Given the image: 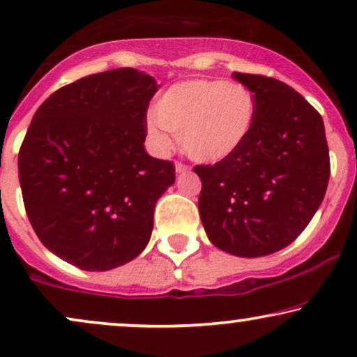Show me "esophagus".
Here are the masks:
<instances>
[{"label":"esophagus","instance_id":"esophagus-1","mask_svg":"<svg viewBox=\"0 0 357 357\" xmlns=\"http://www.w3.org/2000/svg\"><path fill=\"white\" fill-rule=\"evenodd\" d=\"M189 169H191V168H189L188 165L181 163V161H178V163H176V173H179V174H181V173H188Z\"/></svg>","mask_w":357,"mask_h":357}]
</instances>
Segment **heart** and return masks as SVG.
I'll return each mask as SVG.
<instances>
[{"label":"heart","mask_w":357,"mask_h":357,"mask_svg":"<svg viewBox=\"0 0 357 357\" xmlns=\"http://www.w3.org/2000/svg\"><path fill=\"white\" fill-rule=\"evenodd\" d=\"M148 119L156 150L168 151L167 133L181 137L192 160L215 163L234 155L254 128L257 103L250 89L220 79H194L174 84L158 98Z\"/></svg>","instance_id":"obj_1"}]
</instances>
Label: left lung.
I'll list each match as a JSON object with an SVG mask.
<instances>
[{
  "instance_id": "left-lung-1",
  "label": "left lung",
  "mask_w": 357,
  "mask_h": 357,
  "mask_svg": "<svg viewBox=\"0 0 357 357\" xmlns=\"http://www.w3.org/2000/svg\"><path fill=\"white\" fill-rule=\"evenodd\" d=\"M254 93V128L238 150L215 165H197L199 214L207 237L237 257L285 249L313 219L329 181L321 115L290 85L234 72Z\"/></svg>"
}]
</instances>
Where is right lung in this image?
I'll use <instances>...</instances> for the list:
<instances>
[{"label":"right lung","mask_w":357,"mask_h":357,"mask_svg":"<svg viewBox=\"0 0 357 357\" xmlns=\"http://www.w3.org/2000/svg\"><path fill=\"white\" fill-rule=\"evenodd\" d=\"M156 80L132 67L87 75L38 108L20 148L26 214L39 241L75 267L105 272L146 247L174 165L145 151Z\"/></svg>","instance_id":"right-lung-1"}]
</instances>
